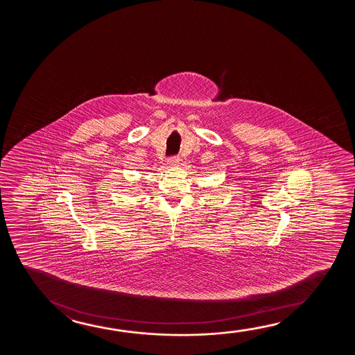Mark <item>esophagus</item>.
Instances as JSON below:
<instances>
[{"instance_id": "34e87169", "label": "esophagus", "mask_w": 355, "mask_h": 355, "mask_svg": "<svg viewBox=\"0 0 355 355\" xmlns=\"http://www.w3.org/2000/svg\"><path fill=\"white\" fill-rule=\"evenodd\" d=\"M180 156H171V157H168L167 162H168V165L173 166L180 164Z\"/></svg>"}]
</instances>
